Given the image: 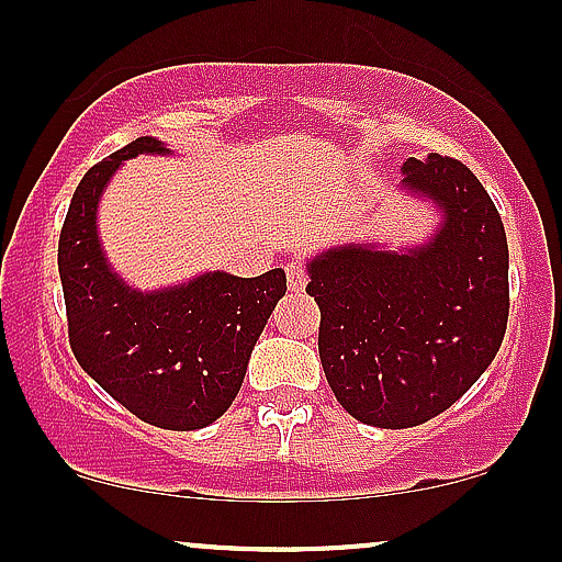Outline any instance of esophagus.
I'll use <instances>...</instances> for the list:
<instances>
[{"label":"esophagus","mask_w":562,"mask_h":562,"mask_svg":"<svg viewBox=\"0 0 562 562\" xmlns=\"http://www.w3.org/2000/svg\"><path fill=\"white\" fill-rule=\"evenodd\" d=\"M283 270H286V286H289V292H303L305 283H307L305 270L300 268L297 262H286V265H283Z\"/></svg>","instance_id":"1"}]
</instances>
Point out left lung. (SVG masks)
Here are the masks:
<instances>
[{
    "instance_id": "obj_1",
    "label": "left lung",
    "mask_w": 562,
    "mask_h": 562,
    "mask_svg": "<svg viewBox=\"0 0 562 562\" xmlns=\"http://www.w3.org/2000/svg\"><path fill=\"white\" fill-rule=\"evenodd\" d=\"M402 177L400 192L437 216L426 238L337 244L305 262L329 389L378 428L420 426L461 400L509 316V246L480 179L442 155L407 158Z\"/></svg>"
}]
</instances>
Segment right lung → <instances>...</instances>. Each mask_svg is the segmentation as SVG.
I'll return each instance as SVG.
<instances>
[{
	"label": "right lung",
	"instance_id": "add662e5",
	"mask_svg": "<svg viewBox=\"0 0 562 562\" xmlns=\"http://www.w3.org/2000/svg\"><path fill=\"white\" fill-rule=\"evenodd\" d=\"M138 155L173 149L142 136L82 177L58 240L69 342L82 370L144 424L195 431L227 413L270 313L286 294L281 268L240 279L206 270L138 289L114 270L99 233V203Z\"/></svg>",
	"mask_w": 562,
	"mask_h": 562
}]
</instances>
